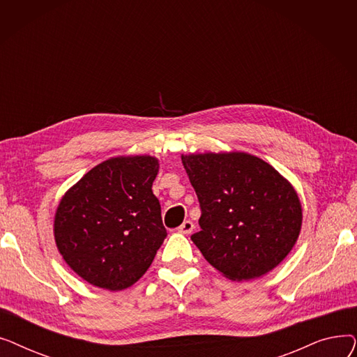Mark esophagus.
<instances>
[{"instance_id":"34e87169","label":"esophagus","mask_w":357,"mask_h":357,"mask_svg":"<svg viewBox=\"0 0 357 357\" xmlns=\"http://www.w3.org/2000/svg\"><path fill=\"white\" fill-rule=\"evenodd\" d=\"M192 230H194V222L190 221V220L183 221V222L181 224V226L178 227V231H179L181 234H190Z\"/></svg>"}]
</instances>
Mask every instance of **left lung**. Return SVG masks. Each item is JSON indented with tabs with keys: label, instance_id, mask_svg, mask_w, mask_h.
Returning a JSON list of instances; mask_svg holds the SVG:
<instances>
[{
	"label": "left lung",
	"instance_id": "left-lung-1",
	"mask_svg": "<svg viewBox=\"0 0 357 357\" xmlns=\"http://www.w3.org/2000/svg\"><path fill=\"white\" fill-rule=\"evenodd\" d=\"M199 201L202 256L231 280L271 272L292 250L303 208L294 186L265 160L243 152L182 155Z\"/></svg>",
	"mask_w": 357,
	"mask_h": 357
}]
</instances>
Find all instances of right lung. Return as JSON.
Here are the masks:
<instances>
[{
    "label": "right lung",
    "instance_id": "right-lung-1",
    "mask_svg": "<svg viewBox=\"0 0 357 357\" xmlns=\"http://www.w3.org/2000/svg\"><path fill=\"white\" fill-rule=\"evenodd\" d=\"M158 172L152 156L111 158L63 195L54 215L56 246L91 285L121 291L152 265L167 234L152 191Z\"/></svg>",
    "mask_w": 357,
    "mask_h": 357
}]
</instances>
